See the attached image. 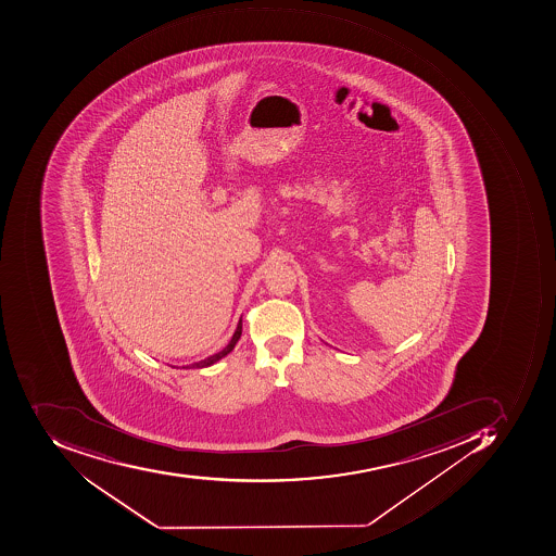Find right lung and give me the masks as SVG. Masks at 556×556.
Returning <instances> with one entry per match:
<instances>
[{"label":"right lung","instance_id":"add662e5","mask_svg":"<svg viewBox=\"0 0 556 556\" xmlns=\"http://www.w3.org/2000/svg\"><path fill=\"white\" fill-rule=\"evenodd\" d=\"M240 336H242V317L239 319V324H237L236 332H233L232 339H230L229 344L226 348L222 349L220 352L214 354V356L205 357V359L199 361V363L189 364V366H184V369H202V367L212 366V364L220 361L222 357H226L227 354L233 351L237 342H239Z\"/></svg>","mask_w":556,"mask_h":556}]
</instances>
